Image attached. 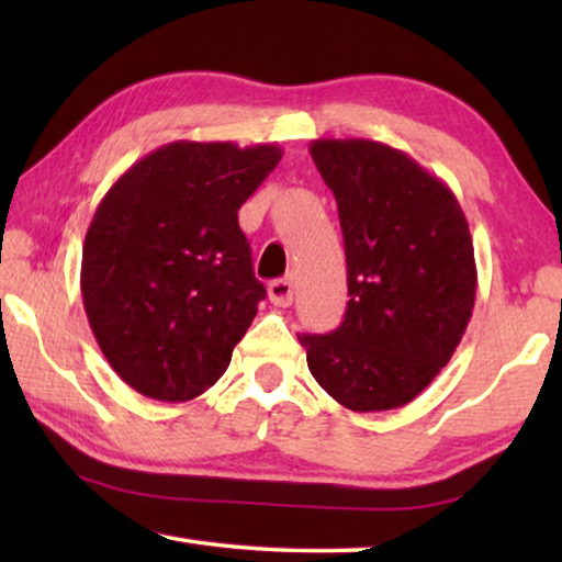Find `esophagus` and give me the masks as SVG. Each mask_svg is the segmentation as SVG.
Returning a JSON list of instances; mask_svg holds the SVG:
<instances>
[{
    "mask_svg": "<svg viewBox=\"0 0 562 562\" xmlns=\"http://www.w3.org/2000/svg\"><path fill=\"white\" fill-rule=\"evenodd\" d=\"M268 292H270V302L278 304V307H290L292 300H294V284H292L290 278L270 282Z\"/></svg>",
    "mask_w": 562,
    "mask_h": 562,
    "instance_id": "esophagus-1",
    "label": "esophagus"
}]
</instances>
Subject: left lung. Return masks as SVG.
Returning <instances> with one entry per match:
<instances>
[{
	"instance_id": "1",
	"label": "left lung",
	"mask_w": 562,
	"mask_h": 562,
	"mask_svg": "<svg viewBox=\"0 0 562 562\" xmlns=\"http://www.w3.org/2000/svg\"><path fill=\"white\" fill-rule=\"evenodd\" d=\"M331 188L349 302L331 335H304L307 367L349 412L412 402L449 364L475 302L473 240L453 190L404 150L367 138H317Z\"/></svg>"
}]
</instances>
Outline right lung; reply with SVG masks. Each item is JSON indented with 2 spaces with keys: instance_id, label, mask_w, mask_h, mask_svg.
I'll list each match as a JSON object with an SVG mask.
<instances>
[{
  "instance_id": "right-lung-1",
  "label": "right lung",
  "mask_w": 562,
  "mask_h": 562,
  "mask_svg": "<svg viewBox=\"0 0 562 562\" xmlns=\"http://www.w3.org/2000/svg\"><path fill=\"white\" fill-rule=\"evenodd\" d=\"M280 158L274 144L173 140L101 198L83 240V310L138 394L190 402L225 374L265 300L237 211Z\"/></svg>"
}]
</instances>
